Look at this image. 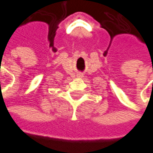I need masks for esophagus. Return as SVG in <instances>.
<instances>
[{"label":"esophagus","instance_id":"esophagus-1","mask_svg":"<svg viewBox=\"0 0 153 153\" xmlns=\"http://www.w3.org/2000/svg\"><path fill=\"white\" fill-rule=\"evenodd\" d=\"M79 77H81V76H79Z\"/></svg>","mask_w":153,"mask_h":153}]
</instances>
